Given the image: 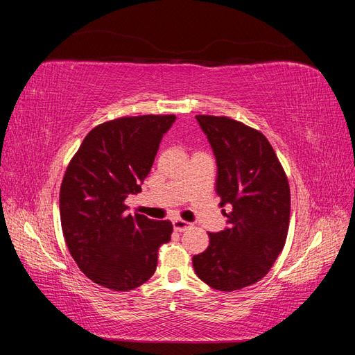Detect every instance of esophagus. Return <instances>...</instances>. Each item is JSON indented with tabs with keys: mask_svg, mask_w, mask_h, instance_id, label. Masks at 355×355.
I'll return each mask as SVG.
<instances>
[{
	"mask_svg": "<svg viewBox=\"0 0 355 355\" xmlns=\"http://www.w3.org/2000/svg\"><path fill=\"white\" fill-rule=\"evenodd\" d=\"M173 228H175V231H178V232H184V231H187V230L191 228V223L187 222V220H184V219H175V220H173Z\"/></svg>",
	"mask_w": 355,
	"mask_h": 355,
	"instance_id": "obj_1",
	"label": "esophagus"
}]
</instances>
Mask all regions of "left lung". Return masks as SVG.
<instances>
[{
  "instance_id": "obj_1",
  "label": "left lung",
  "mask_w": 355,
  "mask_h": 355,
  "mask_svg": "<svg viewBox=\"0 0 355 355\" xmlns=\"http://www.w3.org/2000/svg\"><path fill=\"white\" fill-rule=\"evenodd\" d=\"M218 166L216 192L228 227L209 232L206 250L192 257L198 278L232 292L263 278L282 253L290 220V188L268 139L228 116L197 115Z\"/></svg>"
}]
</instances>
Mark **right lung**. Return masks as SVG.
<instances>
[{
	"mask_svg": "<svg viewBox=\"0 0 355 355\" xmlns=\"http://www.w3.org/2000/svg\"><path fill=\"white\" fill-rule=\"evenodd\" d=\"M175 115L124 116L84 137L60 187V222L69 253L92 282L118 292L136 288L157 270L158 249L173 225L127 213L141 192L161 139Z\"/></svg>",
	"mask_w": 355,
	"mask_h": 355,
	"instance_id": "right-lung-1",
	"label": "right lung"
}]
</instances>
